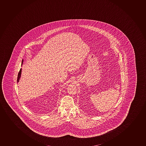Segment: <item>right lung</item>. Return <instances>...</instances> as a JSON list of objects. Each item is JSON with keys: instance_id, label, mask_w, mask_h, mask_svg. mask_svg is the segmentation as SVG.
<instances>
[{"instance_id": "obj_1", "label": "right lung", "mask_w": 146, "mask_h": 146, "mask_svg": "<svg viewBox=\"0 0 146 146\" xmlns=\"http://www.w3.org/2000/svg\"><path fill=\"white\" fill-rule=\"evenodd\" d=\"M21 69H20V71L19 72V74H18V76H17V82H19V79H20V76H21Z\"/></svg>"}]
</instances>
